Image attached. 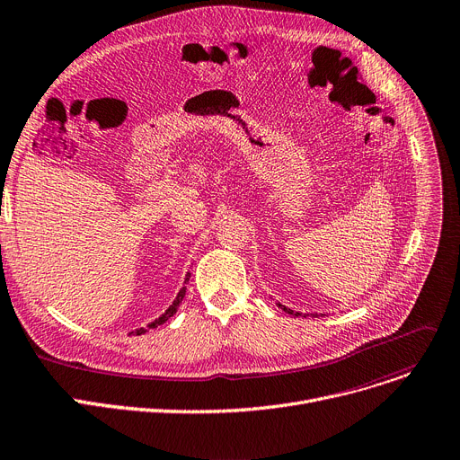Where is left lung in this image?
<instances>
[{
    "label": "left lung",
    "instance_id": "obj_1",
    "mask_svg": "<svg viewBox=\"0 0 460 460\" xmlns=\"http://www.w3.org/2000/svg\"><path fill=\"white\" fill-rule=\"evenodd\" d=\"M278 307H281L285 313H288V314H292V316H299V314H301V313H294V311H290L288 307H285V305H281V303H278ZM316 316H318V314H316Z\"/></svg>",
    "mask_w": 460,
    "mask_h": 460
}]
</instances>
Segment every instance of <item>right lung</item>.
Listing matches in <instances>:
<instances>
[{
  "mask_svg": "<svg viewBox=\"0 0 460 460\" xmlns=\"http://www.w3.org/2000/svg\"><path fill=\"white\" fill-rule=\"evenodd\" d=\"M190 279V273H187V279H185V283ZM185 292H187V287H182L181 290H179V294H177V297L173 299V303L170 305V307L166 309V313L164 314H161L155 322H151V323H147V327H140V329H137V331H133L137 336L138 334H144V332H147L149 329H155L157 325H163L168 318H172L175 313H177V309H179V305H181V301H182V297H185Z\"/></svg>",
  "mask_w": 460,
  "mask_h": 460,
  "instance_id": "1",
  "label": "right lung"
}]
</instances>
